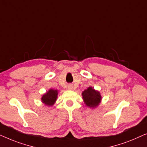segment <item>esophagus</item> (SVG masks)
Returning a JSON list of instances; mask_svg holds the SVG:
<instances>
[{
	"mask_svg": "<svg viewBox=\"0 0 147 147\" xmlns=\"http://www.w3.org/2000/svg\"><path fill=\"white\" fill-rule=\"evenodd\" d=\"M67 88L70 90H72L73 89V85H72V84H69V85H68V86H67Z\"/></svg>",
	"mask_w": 147,
	"mask_h": 147,
	"instance_id": "34e87169",
	"label": "esophagus"
}]
</instances>
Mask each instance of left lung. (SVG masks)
Returning a JSON list of instances; mask_svg holds the SVG:
<instances>
[{"label": "left lung", "instance_id": "left-lung-1", "mask_svg": "<svg viewBox=\"0 0 147 147\" xmlns=\"http://www.w3.org/2000/svg\"><path fill=\"white\" fill-rule=\"evenodd\" d=\"M82 99L87 107L94 109L99 105L102 100V96L98 90H95L92 86H89L82 92Z\"/></svg>", "mask_w": 147, "mask_h": 147}]
</instances>
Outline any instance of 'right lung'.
I'll list each match as a JSON object with an SVG mask.
<instances>
[{"mask_svg": "<svg viewBox=\"0 0 147 147\" xmlns=\"http://www.w3.org/2000/svg\"><path fill=\"white\" fill-rule=\"evenodd\" d=\"M58 94H59L58 90L50 88L48 91L42 95L41 101L43 104L47 107L53 106L57 100Z\"/></svg>", "mask_w": 147, "mask_h": 147, "instance_id": "obj_1", "label": "right lung"}]
</instances>
